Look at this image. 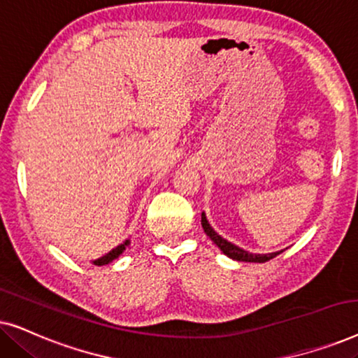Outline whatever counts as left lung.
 Returning <instances> with one entry per match:
<instances>
[{
  "label": "left lung",
  "instance_id": "1",
  "mask_svg": "<svg viewBox=\"0 0 358 358\" xmlns=\"http://www.w3.org/2000/svg\"><path fill=\"white\" fill-rule=\"evenodd\" d=\"M202 228L203 231L207 233V236L212 239V241L217 244V246L222 249L224 256H228L229 259H233V261H241V262H267L273 259L275 256H278L282 251L278 252H271V254H252V252H248L244 251V249L234 246L233 243L227 241V239L220 236V234L215 231V229L210 227L207 217H205V213H202Z\"/></svg>",
  "mask_w": 358,
  "mask_h": 358
}]
</instances>
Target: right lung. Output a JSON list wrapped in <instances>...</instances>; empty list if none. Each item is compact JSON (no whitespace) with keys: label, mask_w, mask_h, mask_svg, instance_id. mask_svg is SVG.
Here are the masks:
<instances>
[{"label":"right lung","mask_w":358,"mask_h":358,"mask_svg":"<svg viewBox=\"0 0 358 358\" xmlns=\"http://www.w3.org/2000/svg\"><path fill=\"white\" fill-rule=\"evenodd\" d=\"M129 244H130V239H127L125 243L119 244V246L114 248V249H112V251L107 252L106 256H102V257H99V259H96V261L92 262V264H94V266H106V264H110L112 261H114V259L119 257L120 254L125 251V248L129 246Z\"/></svg>","instance_id":"right-lung-1"}]
</instances>
